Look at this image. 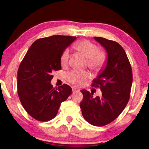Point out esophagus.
<instances>
[{
	"label": "esophagus",
	"instance_id": "34e87169",
	"mask_svg": "<svg viewBox=\"0 0 149 149\" xmlns=\"http://www.w3.org/2000/svg\"><path fill=\"white\" fill-rule=\"evenodd\" d=\"M72 92H77V91H80V88H78L77 87H72Z\"/></svg>",
	"mask_w": 149,
	"mask_h": 149
}]
</instances>
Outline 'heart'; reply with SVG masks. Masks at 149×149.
I'll use <instances>...</instances> for the list:
<instances>
[{"label":"heart","instance_id":"1","mask_svg":"<svg viewBox=\"0 0 149 149\" xmlns=\"http://www.w3.org/2000/svg\"><path fill=\"white\" fill-rule=\"evenodd\" d=\"M74 48L87 58V66L92 71L96 72H100L104 69L107 64V55L106 52L100 50L98 46L91 41L84 39L79 41L74 45ZM69 57V50L65 49L61 55L60 61L62 65H67ZM66 78L70 83L79 86L89 78V74L87 72L73 70L69 72Z\"/></svg>","mask_w":149,"mask_h":149}]
</instances>
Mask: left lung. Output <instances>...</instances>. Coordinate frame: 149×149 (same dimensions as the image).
Instances as JSON below:
<instances>
[{"mask_svg":"<svg viewBox=\"0 0 149 149\" xmlns=\"http://www.w3.org/2000/svg\"><path fill=\"white\" fill-rule=\"evenodd\" d=\"M94 39L108 54L107 67L91 84L92 87L100 88L102 96L94 98L93 94L81 90L84 97L80 106L82 115L88 123L104 126L116 119L126 107L133 72L125 52L118 42L101 37Z\"/></svg>","mask_w":149,"mask_h":149,"instance_id":"8db88e82","label":"left lung"}]
</instances>
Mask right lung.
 I'll return each instance as SVG.
<instances>
[{"mask_svg":"<svg viewBox=\"0 0 149 149\" xmlns=\"http://www.w3.org/2000/svg\"><path fill=\"white\" fill-rule=\"evenodd\" d=\"M76 37L55 35L33 42L18 70L17 91L21 103L34 119L47 122L57 114L59 107L72 93L66 84L54 88V71L61 69V55Z\"/></svg>","mask_w":149,"mask_h":149,"instance_id":"add662e5","label":"right lung"}]
</instances>
